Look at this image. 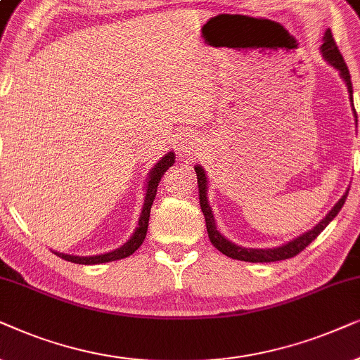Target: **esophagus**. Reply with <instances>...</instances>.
Here are the masks:
<instances>
[{
	"mask_svg": "<svg viewBox=\"0 0 360 360\" xmlns=\"http://www.w3.org/2000/svg\"><path fill=\"white\" fill-rule=\"evenodd\" d=\"M181 150L183 151H194V145H193V141H189V140H183L181 141Z\"/></svg>",
	"mask_w": 360,
	"mask_h": 360,
	"instance_id": "obj_1",
	"label": "esophagus"
}]
</instances>
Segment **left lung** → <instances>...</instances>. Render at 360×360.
<instances>
[{
	"label": "left lung",
	"instance_id": "left-lung-1",
	"mask_svg": "<svg viewBox=\"0 0 360 360\" xmlns=\"http://www.w3.org/2000/svg\"><path fill=\"white\" fill-rule=\"evenodd\" d=\"M321 52H323L324 59L328 60L330 65H334L339 72H341V77L346 80L347 90H349V94H351V102H352L351 74H349V69H347L346 62H344L342 54L338 49L336 41H334V37H333V32H330L329 30L326 31V34H324V42H323V46H321ZM356 122H357V115H356ZM194 169H195V172H198L199 202H200V209H202V214L205 217V227H207L210 242H212V245L217 248L219 252H222L224 255H227L230 258H236V260H242V262L270 263V262H280V260H286V258L296 257L300 252H303L304 248L308 247L309 243L313 242L326 227H328V224L330 222V220L336 217V215L339 214V210L342 209L344 202H346L347 194H349V189H347V193L344 194L341 199H339V202L334 205L333 209H330V212L326 215V217L321 220V222L316 225L314 229H311L309 232L303 233V236L295 238V240L285 243V245H281L278 248H243V247H238V245H236V243L227 240V238L219 233V230H217V227H215V222H214L212 210H210L209 202H207V177H205V172L200 166H195Z\"/></svg>",
	"mask_w": 360,
	"mask_h": 360
}]
</instances>
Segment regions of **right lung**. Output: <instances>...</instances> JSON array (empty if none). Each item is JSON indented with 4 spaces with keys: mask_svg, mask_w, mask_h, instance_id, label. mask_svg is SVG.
<instances>
[{
    "mask_svg": "<svg viewBox=\"0 0 360 360\" xmlns=\"http://www.w3.org/2000/svg\"><path fill=\"white\" fill-rule=\"evenodd\" d=\"M174 162V153H167V155L160 160V162L153 167L150 172V179H148L146 184V194H145V204H143V210L140 215V220H138V227L133 233L130 240H128L124 245H122L117 250L103 253V255H94V257H75V255H65V253H59L54 252L57 257L64 258L67 262L72 263H79V265H97V263H105V262H113V260H122V258L130 257L133 252H136L140 245L145 240L146 237V230H148V222H150V212H151V205L153 200L156 198L158 193V184H160L161 177L165 172L169 169Z\"/></svg>",
    "mask_w": 360,
    "mask_h": 360,
    "instance_id": "add662e5",
    "label": "right lung"
}]
</instances>
